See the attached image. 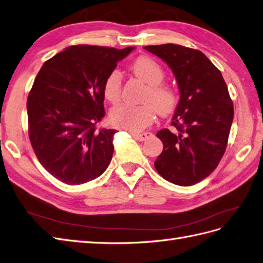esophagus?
I'll return each mask as SVG.
<instances>
[{
	"mask_svg": "<svg viewBox=\"0 0 263 263\" xmlns=\"http://www.w3.org/2000/svg\"><path fill=\"white\" fill-rule=\"evenodd\" d=\"M132 135H133V137L135 138V139L140 140V142H144V140H147V139H149L151 137H153V134L152 133H142V134L133 133Z\"/></svg>",
	"mask_w": 263,
	"mask_h": 263,
	"instance_id": "1",
	"label": "esophagus"
}]
</instances>
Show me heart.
I'll return each mask as SVG.
<instances>
[{"label": "heart", "mask_w": 263, "mask_h": 263, "mask_svg": "<svg viewBox=\"0 0 263 263\" xmlns=\"http://www.w3.org/2000/svg\"><path fill=\"white\" fill-rule=\"evenodd\" d=\"M134 76L146 83L147 90L142 106L119 105L110 110L109 121L114 127L130 132H139L149 126L156 116V111L161 116H170L178 106V95L170 85L162 81L165 71L159 63L153 58L142 55L134 61L132 66ZM104 97L111 104L119 101L121 96V77L117 71L107 76L102 88Z\"/></svg>", "instance_id": "obj_1"}]
</instances>
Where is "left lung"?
<instances>
[{"label":"left lung","instance_id":"obj_1","mask_svg":"<svg viewBox=\"0 0 263 263\" xmlns=\"http://www.w3.org/2000/svg\"><path fill=\"white\" fill-rule=\"evenodd\" d=\"M174 72L181 98L172 126L159 130L163 152L154 163L166 181L190 186L212 173L227 149L233 102L222 73L200 50L180 44L146 46Z\"/></svg>","mask_w":263,"mask_h":263}]
</instances>
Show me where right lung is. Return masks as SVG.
<instances>
[{"label":"right lung","mask_w":263,"mask_h":263,"mask_svg":"<svg viewBox=\"0 0 263 263\" xmlns=\"http://www.w3.org/2000/svg\"><path fill=\"white\" fill-rule=\"evenodd\" d=\"M133 47L78 44L43 63L27 101L29 138L41 165L58 180L79 185L109 165L116 129H97L105 116L104 82Z\"/></svg>","instance_id":"obj_1"}]
</instances>
